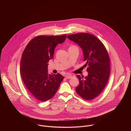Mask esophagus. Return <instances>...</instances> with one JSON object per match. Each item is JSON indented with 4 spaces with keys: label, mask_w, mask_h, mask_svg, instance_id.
Instances as JSON below:
<instances>
[{
    "label": "esophagus",
    "mask_w": 131,
    "mask_h": 131,
    "mask_svg": "<svg viewBox=\"0 0 131 131\" xmlns=\"http://www.w3.org/2000/svg\"><path fill=\"white\" fill-rule=\"evenodd\" d=\"M66 78H67V79H71L73 77V76L71 75H70V74H67V75H66Z\"/></svg>",
    "instance_id": "esophagus-1"
}]
</instances>
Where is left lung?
Instances as JSON below:
<instances>
[{
  "instance_id": "8db88e82",
  "label": "left lung",
  "mask_w": 131,
  "mask_h": 131,
  "mask_svg": "<svg viewBox=\"0 0 131 131\" xmlns=\"http://www.w3.org/2000/svg\"><path fill=\"white\" fill-rule=\"evenodd\" d=\"M68 38L82 49L84 61L88 75H77L79 85L75 91L83 99L90 100L98 96L105 87L110 74V60L101 41L92 34L80 33L70 35Z\"/></svg>"
}]
</instances>
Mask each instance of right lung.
<instances>
[{
	"instance_id": "right-lung-1",
	"label": "right lung",
	"mask_w": 131,
	"mask_h": 131,
	"mask_svg": "<svg viewBox=\"0 0 131 131\" xmlns=\"http://www.w3.org/2000/svg\"><path fill=\"white\" fill-rule=\"evenodd\" d=\"M67 35L38 36L26 46L20 62V73L31 94L38 100L46 101L56 93L64 77L49 74L48 62L53 58L54 49L63 43Z\"/></svg>"
}]
</instances>
